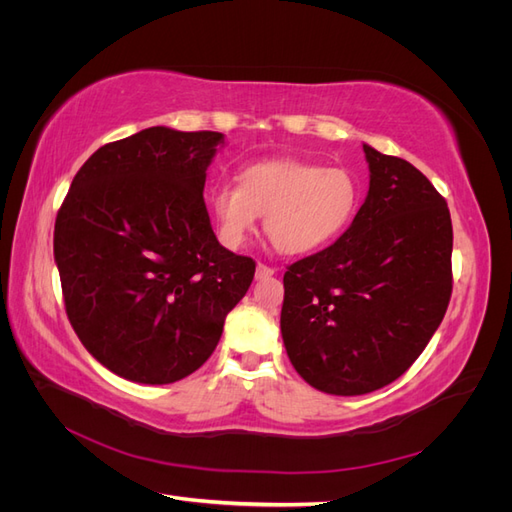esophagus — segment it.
I'll return each mask as SVG.
<instances>
[{
  "label": "esophagus",
  "mask_w": 512,
  "mask_h": 512,
  "mask_svg": "<svg viewBox=\"0 0 512 512\" xmlns=\"http://www.w3.org/2000/svg\"><path fill=\"white\" fill-rule=\"evenodd\" d=\"M275 273V269H271V267H267V265H262V262H258V267H256V280H269V277Z\"/></svg>",
  "instance_id": "obj_1"
}]
</instances>
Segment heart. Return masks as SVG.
Instances as JSON below:
<instances>
[{"instance_id":"1","label":"heart","mask_w":512,"mask_h":512,"mask_svg":"<svg viewBox=\"0 0 512 512\" xmlns=\"http://www.w3.org/2000/svg\"><path fill=\"white\" fill-rule=\"evenodd\" d=\"M361 207V183L348 168L299 160H265L241 168L239 185L211 194L220 241L239 250L256 232L258 215L282 254L305 256L337 241Z\"/></svg>"}]
</instances>
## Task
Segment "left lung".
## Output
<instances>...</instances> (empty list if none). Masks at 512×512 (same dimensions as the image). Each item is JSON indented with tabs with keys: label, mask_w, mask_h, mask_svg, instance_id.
Returning <instances> with one entry per match:
<instances>
[{
	"label": "left lung",
	"mask_w": 512,
	"mask_h": 512,
	"mask_svg": "<svg viewBox=\"0 0 512 512\" xmlns=\"http://www.w3.org/2000/svg\"><path fill=\"white\" fill-rule=\"evenodd\" d=\"M369 192L327 250L284 273L282 337L299 376L329 395L397 380L425 350L453 292L446 200L410 162L363 145Z\"/></svg>",
	"instance_id": "8db88e82"
}]
</instances>
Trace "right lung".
<instances>
[{
  "label": "right lung",
  "mask_w": 512,
  "mask_h": 512,
  "mask_svg": "<svg viewBox=\"0 0 512 512\" xmlns=\"http://www.w3.org/2000/svg\"><path fill=\"white\" fill-rule=\"evenodd\" d=\"M220 132L147 128L100 147L74 175L53 252L87 352L141 384L190 376L218 346L256 262L215 239L205 207Z\"/></svg>",
  "instance_id": "add662e5"
}]
</instances>
